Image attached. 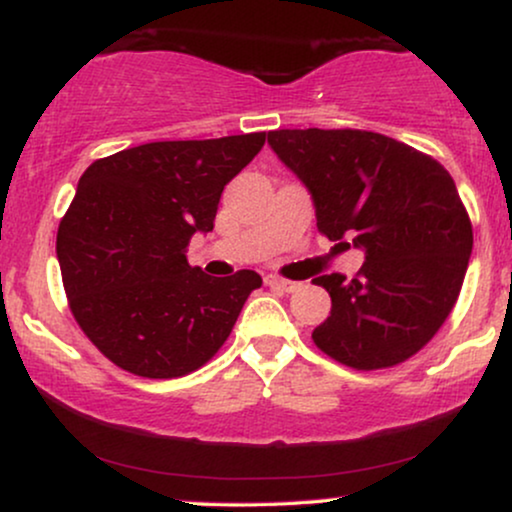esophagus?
Wrapping results in <instances>:
<instances>
[{"mask_svg": "<svg viewBox=\"0 0 512 512\" xmlns=\"http://www.w3.org/2000/svg\"><path fill=\"white\" fill-rule=\"evenodd\" d=\"M266 285L268 287H273V289H280V292H294L296 287V282H292V280H282V277H277V275H268L266 277Z\"/></svg>", "mask_w": 512, "mask_h": 512, "instance_id": "obj_1", "label": "esophagus"}]
</instances>
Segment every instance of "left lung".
<instances>
[{"mask_svg": "<svg viewBox=\"0 0 512 512\" xmlns=\"http://www.w3.org/2000/svg\"><path fill=\"white\" fill-rule=\"evenodd\" d=\"M268 144L311 194L318 230L365 254L353 280H313L332 296L315 346L358 370L418 353L449 318L472 254V225L449 170L368 130H275Z\"/></svg>", "mask_w": 512, "mask_h": 512, "instance_id": "left-lung-1", "label": "left lung"}]
</instances>
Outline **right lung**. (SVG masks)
<instances>
[{"label":"right lung","mask_w":512,"mask_h":512,"mask_svg":"<svg viewBox=\"0 0 512 512\" xmlns=\"http://www.w3.org/2000/svg\"><path fill=\"white\" fill-rule=\"evenodd\" d=\"M263 144L266 132L149 142L82 173L56 256L75 320L118 368L180 377L230 337L261 275L211 277L189 266L187 246L213 230L225 185Z\"/></svg>","instance_id":"1"}]
</instances>
